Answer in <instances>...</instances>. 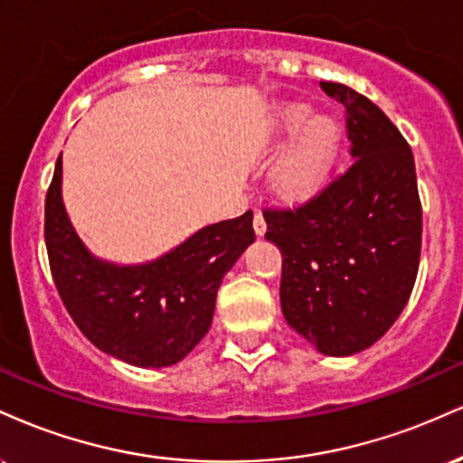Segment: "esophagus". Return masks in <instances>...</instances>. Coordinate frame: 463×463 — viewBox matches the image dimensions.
<instances>
[{
    "mask_svg": "<svg viewBox=\"0 0 463 463\" xmlns=\"http://www.w3.org/2000/svg\"><path fill=\"white\" fill-rule=\"evenodd\" d=\"M254 232H257V237H263L265 231H268V224H265V217L261 213H254Z\"/></svg>",
    "mask_w": 463,
    "mask_h": 463,
    "instance_id": "1",
    "label": "esophagus"
}]
</instances>
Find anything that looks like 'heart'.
Instances as JSON below:
<instances>
[{
  "label": "heart",
  "mask_w": 463,
  "mask_h": 463,
  "mask_svg": "<svg viewBox=\"0 0 463 463\" xmlns=\"http://www.w3.org/2000/svg\"><path fill=\"white\" fill-rule=\"evenodd\" d=\"M268 139L280 146L269 184L280 200L298 204L316 198L331 180L344 146V126L335 115H316L300 99L280 102L268 124Z\"/></svg>",
  "instance_id": "heart-1"
}]
</instances>
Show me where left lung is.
I'll use <instances>...</instances> for the list:
<instances>
[{
  "label": "left lung",
  "instance_id": "obj_1",
  "mask_svg": "<svg viewBox=\"0 0 463 463\" xmlns=\"http://www.w3.org/2000/svg\"><path fill=\"white\" fill-rule=\"evenodd\" d=\"M346 109L353 165L317 198L268 211L283 254L280 309L317 353L370 348L405 309L420 263L422 209L411 147L387 115L346 84L320 82Z\"/></svg>",
  "mask_w": 463,
  "mask_h": 463
}]
</instances>
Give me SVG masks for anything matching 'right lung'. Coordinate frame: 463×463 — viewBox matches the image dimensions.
I'll list each match as a JSON object with an SVG mask.
<instances>
[{"mask_svg": "<svg viewBox=\"0 0 463 463\" xmlns=\"http://www.w3.org/2000/svg\"><path fill=\"white\" fill-rule=\"evenodd\" d=\"M254 241L252 211L209 224L143 263L98 257L62 202V154L45 198V246L69 316L102 353L137 365L178 364L209 333L224 276Z\"/></svg>", "mask_w": 463, "mask_h": 463, "instance_id": "obj_1", "label": "right lung"}]
</instances>
